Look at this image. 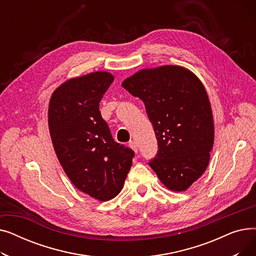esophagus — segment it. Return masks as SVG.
Listing matches in <instances>:
<instances>
[{"label": "esophagus", "mask_w": 256, "mask_h": 256, "mask_svg": "<svg viewBox=\"0 0 256 256\" xmlns=\"http://www.w3.org/2000/svg\"><path fill=\"white\" fill-rule=\"evenodd\" d=\"M128 145H130V148H132L134 152H135L136 154L138 152V145H137V143H136L135 141H130Z\"/></svg>", "instance_id": "obj_1"}]
</instances>
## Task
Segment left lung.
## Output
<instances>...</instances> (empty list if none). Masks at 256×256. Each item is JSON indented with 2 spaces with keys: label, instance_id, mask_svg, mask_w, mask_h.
Segmentation results:
<instances>
[{
  "label": "left lung",
  "instance_id": "obj_1",
  "mask_svg": "<svg viewBox=\"0 0 256 256\" xmlns=\"http://www.w3.org/2000/svg\"><path fill=\"white\" fill-rule=\"evenodd\" d=\"M122 87L145 104L158 140L148 163L169 190L186 191L204 173L214 145L206 90L189 70L176 65L142 70Z\"/></svg>",
  "mask_w": 256,
  "mask_h": 256
}]
</instances>
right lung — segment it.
<instances>
[{"instance_id": "add662e5", "label": "right lung", "mask_w": 256, "mask_h": 256, "mask_svg": "<svg viewBox=\"0 0 256 256\" xmlns=\"http://www.w3.org/2000/svg\"><path fill=\"white\" fill-rule=\"evenodd\" d=\"M114 80L106 72L70 78L48 104L54 150L70 182L100 201L116 197L132 166L134 152L114 141L100 111V102Z\"/></svg>"}]
</instances>
